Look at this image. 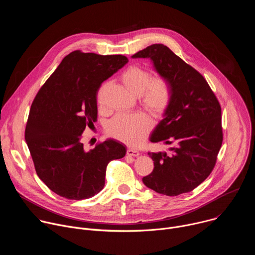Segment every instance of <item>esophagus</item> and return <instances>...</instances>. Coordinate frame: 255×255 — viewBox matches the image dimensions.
<instances>
[{
	"label": "esophagus",
	"instance_id": "esophagus-1",
	"mask_svg": "<svg viewBox=\"0 0 255 255\" xmlns=\"http://www.w3.org/2000/svg\"><path fill=\"white\" fill-rule=\"evenodd\" d=\"M139 151H137V150H135V149H127V155H129V156H134V157H136V156H139Z\"/></svg>",
	"mask_w": 255,
	"mask_h": 255
}]
</instances>
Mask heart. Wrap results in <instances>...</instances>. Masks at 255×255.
<instances>
[{"mask_svg":"<svg viewBox=\"0 0 255 255\" xmlns=\"http://www.w3.org/2000/svg\"><path fill=\"white\" fill-rule=\"evenodd\" d=\"M126 89L136 97L151 116L162 117L171 102V90L167 80L151 74L139 66L128 67L121 76ZM151 129L150 120L141 113L120 114L108 124V133L130 146H137Z\"/></svg>","mask_w":255,"mask_h":255,"instance_id":"b5f03b06","label":"heart"}]
</instances>
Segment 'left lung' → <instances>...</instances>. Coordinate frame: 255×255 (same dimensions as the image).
Masks as SVG:
<instances>
[{
    "mask_svg": "<svg viewBox=\"0 0 255 255\" xmlns=\"http://www.w3.org/2000/svg\"><path fill=\"white\" fill-rule=\"evenodd\" d=\"M132 58H149L171 90V102L150 141L172 144L170 152H148L154 161L143 184L158 194L192 192L210 175L223 141L221 106L204 77L163 44Z\"/></svg>",
    "mask_w": 255,
    "mask_h": 255,
    "instance_id": "8db88e82",
    "label": "left lung"
}]
</instances>
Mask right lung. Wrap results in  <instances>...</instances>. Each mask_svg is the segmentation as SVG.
I'll return each mask as SVG.
<instances>
[{
    "mask_svg": "<svg viewBox=\"0 0 255 255\" xmlns=\"http://www.w3.org/2000/svg\"><path fill=\"white\" fill-rule=\"evenodd\" d=\"M127 62L120 54L72 51L36 95L25 140L36 173L58 196L92 198L105 186L108 163L125 156V145L115 139L86 151L82 134L97 120V93L102 83Z\"/></svg>",
    "mask_w": 255,
    "mask_h": 255,
    "instance_id": "add662e5",
    "label": "right lung"
}]
</instances>
